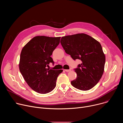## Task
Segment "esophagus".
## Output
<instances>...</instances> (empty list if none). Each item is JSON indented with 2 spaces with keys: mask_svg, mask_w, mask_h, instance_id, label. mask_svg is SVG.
Listing matches in <instances>:
<instances>
[{
  "mask_svg": "<svg viewBox=\"0 0 123 123\" xmlns=\"http://www.w3.org/2000/svg\"><path fill=\"white\" fill-rule=\"evenodd\" d=\"M65 72H70V71H71L72 69H65Z\"/></svg>",
  "mask_w": 123,
  "mask_h": 123,
  "instance_id": "esophagus-1",
  "label": "esophagus"
}]
</instances>
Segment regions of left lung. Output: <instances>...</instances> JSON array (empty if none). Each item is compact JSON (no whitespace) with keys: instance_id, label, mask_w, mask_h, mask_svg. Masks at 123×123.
<instances>
[{"instance_id":"left-lung-1","label":"left lung","mask_w":123,"mask_h":123,"mask_svg":"<svg viewBox=\"0 0 123 123\" xmlns=\"http://www.w3.org/2000/svg\"><path fill=\"white\" fill-rule=\"evenodd\" d=\"M60 43L66 54L74 60L82 61L74 69L77 77L71 81L72 85L81 91L92 89L99 81L104 71L106 58L100 43L83 33L63 37Z\"/></svg>"}]
</instances>
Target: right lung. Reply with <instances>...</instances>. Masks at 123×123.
I'll use <instances>...</instances> for the list:
<instances>
[{"instance_id":"right-lung-1","label":"right lung","mask_w":123,"mask_h":123,"mask_svg":"<svg viewBox=\"0 0 123 123\" xmlns=\"http://www.w3.org/2000/svg\"><path fill=\"white\" fill-rule=\"evenodd\" d=\"M61 37L37 36L22 48L19 64L20 72L24 80L34 91L41 94L51 92L56 86L57 77L62 69L47 68L54 64L50 57L60 43Z\"/></svg>"}]
</instances>
